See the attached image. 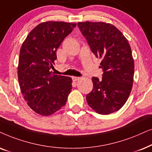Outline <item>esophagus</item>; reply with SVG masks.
Returning <instances> with one entry per match:
<instances>
[{"mask_svg":"<svg viewBox=\"0 0 152 152\" xmlns=\"http://www.w3.org/2000/svg\"><path fill=\"white\" fill-rule=\"evenodd\" d=\"M80 77H76V76H73V77H72V79L74 82L77 81V80H80Z\"/></svg>","mask_w":152,"mask_h":152,"instance_id":"1","label":"esophagus"}]
</instances>
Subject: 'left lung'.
<instances>
[{"label": "left lung", "instance_id": "left-lung-1", "mask_svg": "<svg viewBox=\"0 0 152 152\" xmlns=\"http://www.w3.org/2000/svg\"><path fill=\"white\" fill-rule=\"evenodd\" d=\"M92 52L102 59V78L92 77L93 89L87 102L101 115L119 110L128 99L132 89L134 60L128 41L116 27L104 22L77 24Z\"/></svg>", "mask_w": 152, "mask_h": 152}]
</instances>
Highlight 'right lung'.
<instances>
[{"label":"right lung","mask_w":152,"mask_h":152,"mask_svg":"<svg viewBox=\"0 0 152 152\" xmlns=\"http://www.w3.org/2000/svg\"><path fill=\"white\" fill-rule=\"evenodd\" d=\"M76 23L48 21L28 34L20 50L18 79L28 106L48 116L62 108L72 90V80L52 73L56 51Z\"/></svg>","instance_id":"right-lung-1"}]
</instances>
